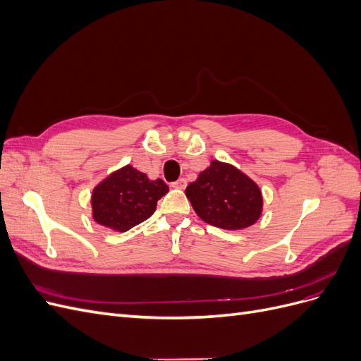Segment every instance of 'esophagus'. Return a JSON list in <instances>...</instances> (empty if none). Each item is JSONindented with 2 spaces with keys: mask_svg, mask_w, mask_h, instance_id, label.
I'll use <instances>...</instances> for the list:
<instances>
[{
  "mask_svg": "<svg viewBox=\"0 0 361 361\" xmlns=\"http://www.w3.org/2000/svg\"><path fill=\"white\" fill-rule=\"evenodd\" d=\"M171 187H173V188L183 190L185 187H187V179H185V178H180V179H178L176 182H173V183H171Z\"/></svg>",
  "mask_w": 361,
  "mask_h": 361,
  "instance_id": "obj_1",
  "label": "esophagus"
}]
</instances>
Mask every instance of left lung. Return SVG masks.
<instances>
[{
	"mask_svg": "<svg viewBox=\"0 0 361 361\" xmlns=\"http://www.w3.org/2000/svg\"><path fill=\"white\" fill-rule=\"evenodd\" d=\"M185 194L204 223L224 231L253 226L264 207L257 183L232 164L216 159L188 185Z\"/></svg>",
	"mask_w": 361,
	"mask_h": 361,
	"instance_id": "obj_1",
	"label": "left lung"
}]
</instances>
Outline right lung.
Instances as JSON below:
<instances>
[{
    "mask_svg": "<svg viewBox=\"0 0 361 361\" xmlns=\"http://www.w3.org/2000/svg\"><path fill=\"white\" fill-rule=\"evenodd\" d=\"M169 192L162 179L152 180L133 166L113 171L92 192L93 220L114 232H126L157 211L158 200Z\"/></svg>",
    "mask_w": 361,
    "mask_h": 361,
    "instance_id": "obj_1",
    "label": "right lung"
}]
</instances>
